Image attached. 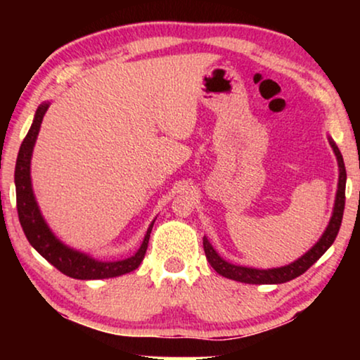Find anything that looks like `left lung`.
Here are the masks:
<instances>
[{"label": "left lung", "instance_id": "obj_1", "mask_svg": "<svg viewBox=\"0 0 360 360\" xmlns=\"http://www.w3.org/2000/svg\"><path fill=\"white\" fill-rule=\"evenodd\" d=\"M329 144H331L334 154H336L338 165H339V180H338V191H336V200H334V208L333 216L329 219V224L326 231H324L321 238L307 254H303L302 257L295 260V262L283 265V267L277 269H252V267H243V265H234L224 260L221 255L216 252L213 245L210 244L208 238H203V249L206 254V259L211 267H213L219 275H223L226 278L236 280V282L243 283H252V285H272V283H285L290 280L300 277V275L307 272L326 250L331 248V244L336 239L342 223V213H344V205H346V167H344V160L341 152H339L338 146L334 144V141L329 137Z\"/></svg>", "mask_w": 360, "mask_h": 360}]
</instances>
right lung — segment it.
<instances>
[{
	"label": "right lung",
	"instance_id": "add662e5",
	"mask_svg": "<svg viewBox=\"0 0 360 360\" xmlns=\"http://www.w3.org/2000/svg\"><path fill=\"white\" fill-rule=\"evenodd\" d=\"M51 103H42L37 108L36 116H34L32 126L29 129L27 136L24 137L16 160V169H14V184H16V203H18V216L19 223L22 226L24 234L29 240V244L42 255L47 262H51L53 267L65 274L67 277L78 280H98V278H112L120 275L129 274L132 270L139 267L142 259H144L147 244H149L150 231L154 226L152 221L149 229L144 236L141 248L132 257L124 260H116V262H103L90 257V255L68 248L60 239L56 238L49 228L46 219L42 218L41 210H39L36 196L32 191L31 184V157L32 149L36 144L39 129H41L44 115Z\"/></svg>",
	"mask_w": 360,
	"mask_h": 360
}]
</instances>
